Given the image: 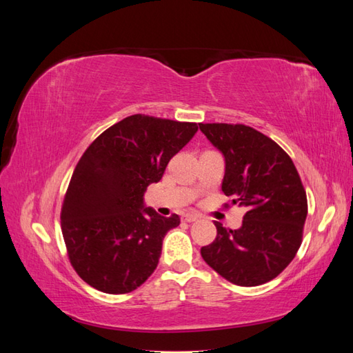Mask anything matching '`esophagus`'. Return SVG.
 Returning <instances> with one entry per match:
<instances>
[{
  "label": "esophagus",
  "instance_id": "obj_1",
  "mask_svg": "<svg viewBox=\"0 0 353 353\" xmlns=\"http://www.w3.org/2000/svg\"><path fill=\"white\" fill-rule=\"evenodd\" d=\"M199 218H200L199 215H193V213H187V215L183 216V221H184V222H194V221H197Z\"/></svg>",
  "mask_w": 353,
  "mask_h": 353
}]
</instances>
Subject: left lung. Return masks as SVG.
Masks as SVG:
<instances>
[{
    "label": "left lung",
    "mask_w": 353,
    "mask_h": 353,
    "mask_svg": "<svg viewBox=\"0 0 353 353\" xmlns=\"http://www.w3.org/2000/svg\"><path fill=\"white\" fill-rule=\"evenodd\" d=\"M225 157L223 194L248 208L239 230L215 222L216 239L201 258L221 276L243 287L274 280L301 248L307 215L297 169L270 137L243 123H199Z\"/></svg>",
    "instance_id": "1"
}]
</instances>
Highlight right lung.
Returning <instances> with one entry per match:
<instances>
[{
  "instance_id": "obj_1",
  "label": "right lung",
  "mask_w": 353,
  "mask_h": 353,
  "mask_svg": "<svg viewBox=\"0 0 353 353\" xmlns=\"http://www.w3.org/2000/svg\"><path fill=\"white\" fill-rule=\"evenodd\" d=\"M197 130L194 122L132 114L85 150L60 213L70 265L85 283L125 294L154 272L163 239L179 216L144 208V191L162 179L169 160Z\"/></svg>"
}]
</instances>
